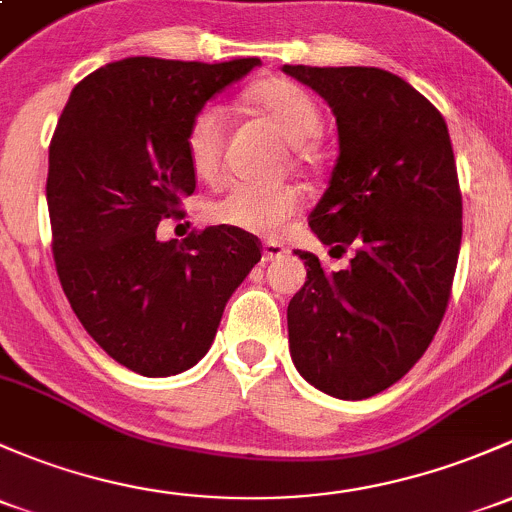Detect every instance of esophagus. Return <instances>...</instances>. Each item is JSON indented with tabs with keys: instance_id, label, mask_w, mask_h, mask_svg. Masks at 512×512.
<instances>
[{
	"instance_id": "esophagus-1",
	"label": "esophagus",
	"mask_w": 512,
	"mask_h": 512,
	"mask_svg": "<svg viewBox=\"0 0 512 512\" xmlns=\"http://www.w3.org/2000/svg\"><path fill=\"white\" fill-rule=\"evenodd\" d=\"M287 252H289V250L282 245V242L267 240L265 245H262V260H265V262H274V260H279V257L287 255Z\"/></svg>"
}]
</instances>
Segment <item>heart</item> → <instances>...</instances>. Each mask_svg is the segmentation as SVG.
<instances>
[{"label":"heart","instance_id":"obj_1","mask_svg":"<svg viewBox=\"0 0 512 512\" xmlns=\"http://www.w3.org/2000/svg\"><path fill=\"white\" fill-rule=\"evenodd\" d=\"M250 102L267 115L292 144L314 139L321 129V112L314 98L289 80H265L250 90ZM225 115L218 105H206L193 115L186 132V154L198 179H213L223 159ZM301 208L294 186L235 184L208 206V218L218 225L255 235H277Z\"/></svg>","mask_w":512,"mask_h":512}]
</instances>
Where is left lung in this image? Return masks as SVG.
Returning a JSON list of instances; mask_svg holds the SVG:
<instances>
[{
  "instance_id": "left-lung-1",
  "label": "left lung",
  "mask_w": 512,
  "mask_h": 512,
  "mask_svg": "<svg viewBox=\"0 0 512 512\" xmlns=\"http://www.w3.org/2000/svg\"><path fill=\"white\" fill-rule=\"evenodd\" d=\"M326 100L338 157L309 228L353 257L306 282L287 309L289 353L301 378L338 400L395 385L444 319L461 250V193L449 129L437 107L380 68L282 66Z\"/></svg>"
}]
</instances>
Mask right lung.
<instances>
[{
	"mask_svg": "<svg viewBox=\"0 0 512 512\" xmlns=\"http://www.w3.org/2000/svg\"><path fill=\"white\" fill-rule=\"evenodd\" d=\"M260 58L134 56L80 80L48 147L46 201L63 292L110 358L144 378L193 368L228 299L260 262L245 230L213 225L176 245L157 225L196 191L186 132Z\"/></svg>",
	"mask_w": 512,
	"mask_h": 512,
	"instance_id": "obj_1",
	"label": "right lung"
}]
</instances>
